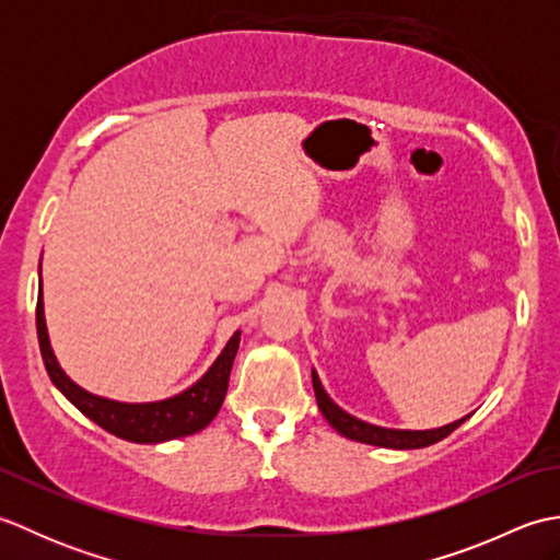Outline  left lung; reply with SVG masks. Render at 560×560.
Segmentation results:
<instances>
[{
    "instance_id": "obj_1",
    "label": "left lung",
    "mask_w": 560,
    "mask_h": 560,
    "mask_svg": "<svg viewBox=\"0 0 560 560\" xmlns=\"http://www.w3.org/2000/svg\"><path fill=\"white\" fill-rule=\"evenodd\" d=\"M313 387H315V397H317V407L323 411L325 419L331 423L335 431L341 435H347L355 443H368V445H377V447H392V450H416V447H428L438 443V440L447 438L455 428H459L469 416L464 419L447 423L443 428H433V431H392V428H380L373 423H365L361 419H353L351 413L339 409L335 401L329 399L327 392L323 389V383L313 371Z\"/></svg>"
}]
</instances>
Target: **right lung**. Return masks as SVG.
Here are the masks:
<instances>
[{
  "instance_id": "add662e5",
  "label": "right lung",
  "mask_w": 560,
  "mask_h": 560,
  "mask_svg": "<svg viewBox=\"0 0 560 560\" xmlns=\"http://www.w3.org/2000/svg\"><path fill=\"white\" fill-rule=\"evenodd\" d=\"M35 327H38V341L40 353L57 389L74 404V407L89 416L93 423H98L105 431L129 440V443H163V440L185 438L199 433L201 428H207L213 416L219 413L225 389H229V377L233 359L237 353V343H241V331H235L231 341L225 343V349L217 359L205 377L197 383L163 401H149V404H122L113 399H103L91 395V392L81 389L79 385L71 383L59 368L55 353L50 349V339H47L45 327V313H43V283L38 293V307H35Z\"/></svg>"
}]
</instances>
